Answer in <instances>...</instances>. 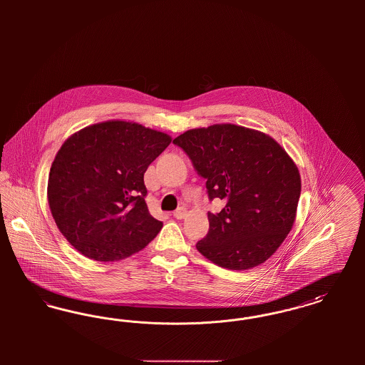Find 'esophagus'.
I'll list each match as a JSON object with an SVG mask.
<instances>
[{"instance_id": "34e87169", "label": "esophagus", "mask_w": 365, "mask_h": 365, "mask_svg": "<svg viewBox=\"0 0 365 365\" xmlns=\"http://www.w3.org/2000/svg\"><path fill=\"white\" fill-rule=\"evenodd\" d=\"M186 213H187V209L180 207V208H178L175 210L174 217H176V219H183V217L186 216Z\"/></svg>"}]
</instances>
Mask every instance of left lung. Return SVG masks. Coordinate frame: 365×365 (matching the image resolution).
Returning <instances> with one entry per match:
<instances>
[{
    "mask_svg": "<svg viewBox=\"0 0 365 365\" xmlns=\"http://www.w3.org/2000/svg\"><path fill=\"white\" fill-rule=\"evenodd\" d=\"M174 143L207 179L209 198L226 202L208 213V234L197 250L232 271L268 260L294 225L301 194L294 160L268 134L231 123L191 128Z\"/></svg>",
    "mask_w": 365,
    "mask_h": 365,
    "instance_id": "1",
    "label": "left lung"
}]
</instances>
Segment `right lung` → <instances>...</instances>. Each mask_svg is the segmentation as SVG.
<instances>
[{
    "mask_svg": "<svg viewBox=\"0 0 365 365\" xmlns=\"http://www.w3.org/2000/svg\"><path fill=\"white\" fill-rule=\"evenodd\" d=\"M171 140L130 120L96 123L66 139L51 167L48 202L81 255L120 261L156 238L163 223L145 202L143 174Z\"/></svg>",
    "mask_w": 365,
    "mask_h": 365,
    "instance_id": "1",
    "label": "right lung"
}]
</instances>
